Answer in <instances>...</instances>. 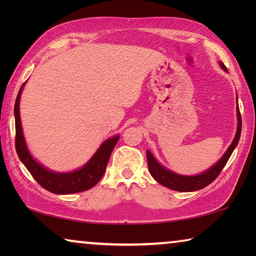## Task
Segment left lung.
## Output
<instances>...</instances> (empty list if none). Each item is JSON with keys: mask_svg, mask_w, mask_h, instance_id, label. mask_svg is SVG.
Returning <instances> with one entry per match:
<instances>
[{"mask_svg": "<svg viewBox=\"0 0 256 256\" xmlns=\"http://www.w3.org/2000/svg\"><path fill=\"white\" fill-rule=\"evenodd\" d=\"M220 66L224 71H227V68L224 66V64L220 62ZM237 116H238V128L237 133L234 138L232 144L229 146L228 150L224 152L222 158L216 162L214 167H211L210 170L203 172L201 175L196 176H180L175 172H170L159 164L157 160L154 158L152 154L149 150H146V160H148V167L150 174L152 175L154 178L164 186H166L168 188L178 190V192H190V190H201L206 186L212 183L216 177L219 176L220 172L224 170V167L226 166L228 159L230 158L234 149L236 148V146L240 141V132H242V116L240 108L237 107Z\"/></svg>", "mask_w": 256, "mask_h": 256, "instance_id": "8db88e82", "label": "left lung"}]
</instances>
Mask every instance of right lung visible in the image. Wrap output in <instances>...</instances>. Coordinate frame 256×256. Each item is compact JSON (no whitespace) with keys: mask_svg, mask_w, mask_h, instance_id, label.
I'll return each instance as SVG.
<instances>
[{"mask_svg":"<svg viewBox=\"0 0 256 256\" xmlns=\"http://www.w3.org/2000/svg\"><path fill=\"white\" fill-rule=\"evenodd\" d=\"M24 86V84L21 86L14 104L16 150L21 162H22L34 178L36 180L37 183L52 193L71 194L94 188L105 174L108 160H110L112 151L118 144L120 136H116L104 142L92 160L79 170L68 172V174H58V172H53L46 170V168L34 162L24 144L19 112L20 96Z\"/></svg>","mask_w":256,"mask_h":256,"instance_id":"right-lung-1","label":"right lung"}]
</instances>
